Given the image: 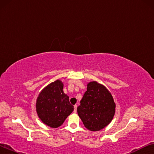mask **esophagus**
<instances>
[{"instance_id": "34e87169", "label": "esophagus", "mask_w": 154, "mask_h": 154, "mask_svg": "<svg viewBox=\"0 0 154 154\" xmlns=\"http://www.w3.org/2000/svg\"><path fill=\"white\" fill-rule=\"evenodd\" d=\"M74 108H75V109H74V113H76V112H77V105H74Z\"/></svg>"}]
</instances>
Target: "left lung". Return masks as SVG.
<instances>
[{"label": "left lung", "mask_w": 154, "mask_h": 154, "mask_svg": "<svg viewBox=\"0 0 154 154\" xmlns=\"http://www.w3.org/2000/svg\"><path fill=\"white\" fill-rule=\"evenodd\" d=\"M116 111V104L110 92L96 82L88 83L77 113L85 127L91 131H98L110 123Z\"/></svg>", "instance_id": "1"}]
</instances>
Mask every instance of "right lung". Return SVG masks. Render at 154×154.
I'll use <instances>...</instances> for the list:
<instances>
[{"instance_id": "add662e5", "label": "right lung", "mask_w": 154, "mask_h": 154, "mask_svg": "<svg viewBox=\"0 0 154 154\" xmlns=\"http://www.w3.org/2000/svg\"><path fill=\"white\" fill-rule=\"evenodd\" d=\"M60 80L49 83L42 90L36 99V109L38 118L51 128H58L74 110L69 97L63 91Z\"/></svg>"}]
</instances>
